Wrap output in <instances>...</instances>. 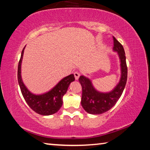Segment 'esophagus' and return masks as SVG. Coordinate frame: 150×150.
Segmentation results:
<instances>
[{
	"mask_svg": "<svg viewBox=\"0 0 150 150\" xmlns=\"http://www.w3.org/2000/svg\"><path fill=\"white\" fill-rule=\"evenodd\" d=\"M74 75H75V79L78 80L79 78V77H80V73L77 71H75V72H74Z\"/></svg>",
	"mask_w": 150,
	"mask_h": 150,
	"instance_id": "34e87169",
	"label": "esophagus"
}]
</instances>
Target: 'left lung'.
Instances as JSON below:
<instances>
[{"label": "left lung", "instance_id": "left-lung-1", "mask_svg": "<svg viewBox=\"0 0 150 150\" xmlns=\"http://www.w3.org/2000/svg\"><path fill=\"white\" fill-rule=\"evenodd\" d=\"M113 50L117 52L120 60L121 77L118 85L108 93H100L94 88L91 80L81 75L79 81L82 86L81 105L87 112L92 115H100L112 108L123 93L127 81L128 68L126 55L122 44L113 37Z\"/></svg>", "mask_w": 150, "mask_h": 150}]
</instances>
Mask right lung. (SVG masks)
Instances as JSON below:
<instances>
[{
	"instance_id": "add662e5",
	"label": "right lung",
	"mask_w": 150,
	"mask_h": 150,
	"mask_svg": "<svg viewBox=\"0 0 150 150\" xmlns=\"http://www.w3.org/2000/svg\"><path fill=\"white\" fill-rule=\"evenodd\" d=\"M24 48L25 47L22 52L18 67V81L22 95L28 106L36 113L44 116L53 115L62 107L63 96L67 92L70 83L75 81L74 75H69L62 79L47 93L42 95H34L26 87L21 77V63Z\"/></svg>"
}]
</instances>
